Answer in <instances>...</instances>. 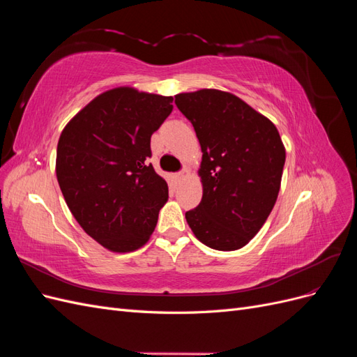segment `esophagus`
<instances>
[{"label": "esophagus", "instance_id": "34e87169", "mask_svg": "<svg viewBox=\"0 0 357 357\" xmlns=\"http://www.w3.org/2000/svg\"><path fill=\"white\" fill-rule=\"evenodd\" d=\"M188 176H189V171L186 168H183L181 171L177 172V180H183L185 177H188Z\"/></svg>", "mask_w": 357, "mask_h": 357}]
</instances>
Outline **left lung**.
<instances>
[{"label": "left lung", "instance_id": "obj_1", "mask_svg": "<svg viewBox=\"0 0 357 357\" xmlns=\"http://www.w3.org/2000/svg\"><path fill=\"white\" fill-rule=\"evenodd\" d=\"M202 150V199L186 211L197 238L215 250L244 247L278 197L286 150L274 123L238 96L215 89L176 95Z\"/></svg>", "mask_w": 357, "mask_h": 357}]
</instances>
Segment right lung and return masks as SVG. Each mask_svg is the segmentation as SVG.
Listing matches in <instances>:
<instances>
[{
	"label": "right lung",
	"mask_w": 357,
	"mask_h": 357,
	"mask_svg": "<svg viewBox=\"0 0 357 357\" xmlns=\"http://www.w3.org/2000/svg\"><path fill=\"white\" fill-rule=\"evenodd\" d=\"M172 96L117 88L96 96L63 128L56 177L70 211L95 241L132 252L155 231L168 185L156 174L150 137Z\"/></svg>",
	"instance_id": "right-lung-1"
}]
</instances>
